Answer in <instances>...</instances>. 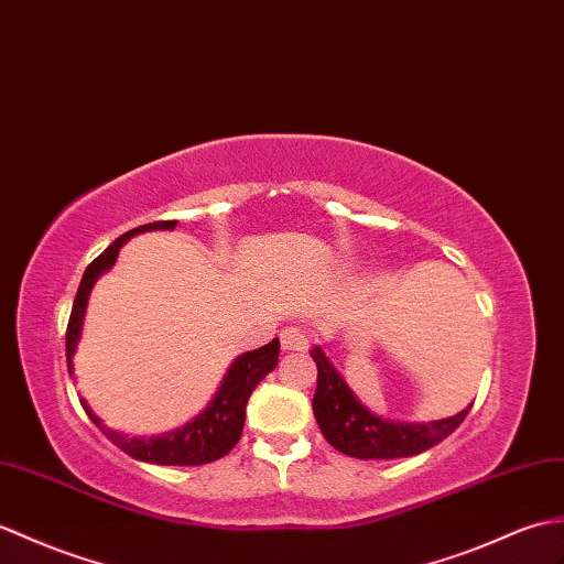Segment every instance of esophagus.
<instances>
[{
  "label": "esophagus",
  "mask_w": 564,
  "mask_h": 564,
  "mask_svg": "<svg viewBox=\"0 0 564 564\" xmlns=\"http://www.w3.org/2000/svg\"><path fill=\"white\" fill-rule=\"evenodd\" d=\"M283 350H305L310 346V336L303 326H285L281 332Z\"/></svg>",
  "instance_id": "esophagus-1"
}]
</instances>
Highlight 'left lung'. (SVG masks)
Returning <instances> with one entry per match:
<instances>
[{
    "label": "left lung",
    "mask_w": 564,
    "mask_h": 564,
    "mask_svg": "<svg viewBox=\"0 0 564 564\" xmlns=\"http://www.w3.org/2000/svg\"><path fill=\"white\" fill-rule=\"evenodd\" d=\"M310 356L317 362V391L312 399V411L322 435L334 449L356 459H403L421 454L449 437L470 411L468 405L462 413L432 423L382 421L358 401L322 348H312Z\"/></svg>",
    "instance_id": "obj_1"
}]
</instances>
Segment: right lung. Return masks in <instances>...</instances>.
<instances>
[{"label":"right lung","mask_w":564,"mask_h":564,"mask_svg":"<svg viewBox=\"0 0 564 564\" xmlns=\"http://www.w3.org/2000/svg\"><path fill=\"white\" fill-rule=\"evenodd\" d=\"M177 226V220H155L149 223V226H139L134 230H129L120 235L108 250H105L100 257L90 261L82 283H78V291L74 297V307H72V317L67 324V365H69V375H74V350L78 344V336H82V326H84V314L88 305V295L90 288H94L96 279L100 273L108 271L117 254H120V247L132 238L137 232L143 230H173ZM279 338H273L271 344L261 346L257 350L242 352L240 358H235L230 365V370L226 372V379H223L216 397L212 403L206 405V411L189 421L185 427H177L173 432H165L161 437H149V440H139L127 435H120V432L110 430L105 425L100 417L90 411V405L82 401L86 415L94 421L102 435L108 437L112 444H117L124 454L134 456L139 462L147 464H163V466H202V464H212L220 456H226L235 444L240 442L242 427H245V409L247 401H250V394L254 387L264 379L273 368L279 365Z\"/></svg>","instance_id":"1"}]
</instances>
